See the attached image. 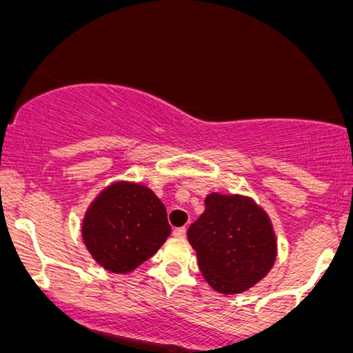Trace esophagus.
I'll list each match as a JSON object with an SVG mask.
<instances>
[{
    "mask_svg": "<svg viewBox=\"0 0 353 353\" xmlns=\"http://www.w3.org/2000/svg\"><path fill=\"white\" fill-rule=\"evenodd\" d=\"M172 234H174V237L184 239L185 234H188V229H185V228H177V229H174Z\"/></svg>",
    "mask_w": 353,
    "mask_h": 353,
    "instance_id": "1",
    "label": "esophagus"
}]
</instances>
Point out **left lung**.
<instances>
[{"label": "left lung", "mask_w": 353, "mask_h": 353, "mask_svg": "<svg viewBox=\"0 0 353 353\" xmlns=\"http://www.w3.org/2000/svg\"><path fill=\"white\" fill-rule=\"evenodd\" d=\"M188 239L205 281L225 295L261 282L277 257V239L267 212L239 194H209Z\"/></svg>", "instance_id": "left-lung-1"}]
</instances>
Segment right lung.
<instances>
[{
    "label": "right lung",
    "mask_w": 353,
    "mask_h": 353,
    "mask_svg": "<svg viewBox=\"0 0 353 353\" xmlns=\"http://www.w3.org/2000/svg\"><path fill=\"white\" fill-rule=\"evenodd\" d=\"M81 234L101 267L129 274L159 250L171 225L164 204L148 185L119 181L91 202Z\"/></svg>",
    "instance_id": "right-lung-1"
}]
</instances>
